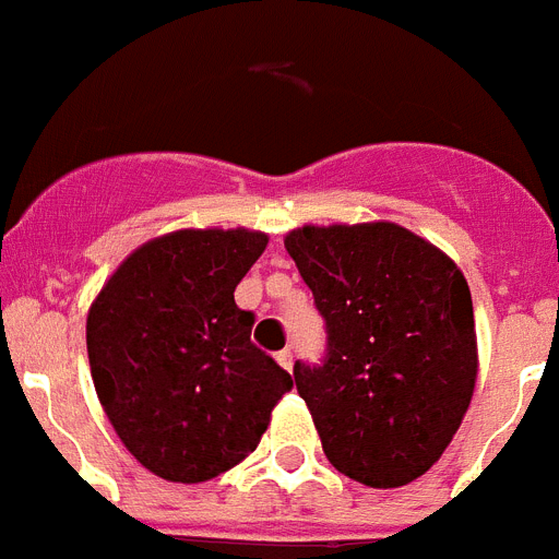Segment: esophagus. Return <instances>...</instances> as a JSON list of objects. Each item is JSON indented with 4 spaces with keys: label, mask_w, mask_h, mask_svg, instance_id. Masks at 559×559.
Wrapping results in <instances>:
<instances>
[{
    "label": "esophagus",
    "mask_w": 559,
    "mask_h": 559,
    "mask_svg": "<svg viewBox=\"0 0 559 559\" xmlns=\"http://www.w3.org/2000/svg\"><path fill=\"white\" fill-rule=\"evenodd\" d=\"M276 362H280V366H283L285 371H294V354H290L288 348H285V352L276 354Z\"/></svg>",
    "instance_id": "esophagus-1"
}]
</instances>
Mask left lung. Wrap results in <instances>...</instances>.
I'll list each match as a JSON object with an SVG mask.
<instances>
[{
  "mask_svg": "<svg viewBox=\"0 0 559 559\" xmlns=\"http://www.w3.org/2000/svg\"><path fill=\"white\" fill-rule=\"evenodd\" d=\"M285 248L325 317L322 366L294 382L329 463L371 488L423 477L477 382L472 290L449 253L396 223L302 225Z\"/></svg>",
  "mask_w": 559,
  "mask_h": 559,
  "instance_id": "1",
  "label": "left lung"
}]
</instances>
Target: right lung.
Returning a JSON list of instances; mask_svg holds the SVG:
<instances>
[{
	"instance_id": "right-lung-1",
	"label": "right lung",
	"mask_w": 559,
	"mask_h": 559,
	"mask_svg": "<svg viewBox=\"0 0 559 559\" xmlns=\"http://www.w3.org/2000/svg\"><path fill=\"white\" fill-rule=\"evenodd\" d=\"M269 246L248 228H182L119 262L87 311L94 389L122 445L170 483H205L260 445L290 373L234 302Z\"/></svg>"
}]
</instances>
